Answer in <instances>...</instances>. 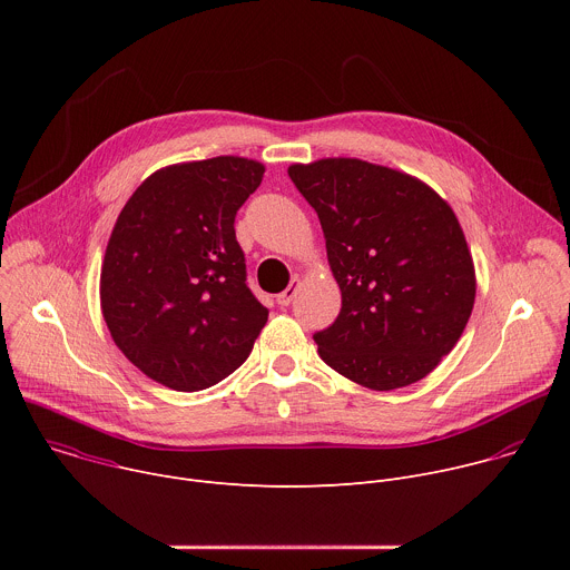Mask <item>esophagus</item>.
Returning <instances> with one entry per match:
<instances>
[{
  "label": "esophagus",
  "instance_id": "1",
  "mask_svg": "<svg viewBox=\"0 0 570 570\" xmlns=\"http://www.w3.org/2000/svg\"><path fill=\"white\" fill-rule=\"evenodd\" d=\"M297 288H299V279H293V282H291V286H288L284 293H279V295H277V304H279V306H288V304L293 302V297H295Z\"/></svg>",
  "mask_w": 570,
  "mask_h": 570
}]
</instances>
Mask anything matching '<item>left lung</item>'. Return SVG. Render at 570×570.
I'll list each match as a JSON object with an SVG mask.
<instances>
[{"instance_id":"8db88e82","label":"left lung","mask_w":570,"mask_h":570,"mask_svg":"<svg viewBox=\"0 0 570 570\" xmlns=\"http://www.w3.org/2000/svg\"><path fill=\"white\" fill-rule=\"evenodd\" d=\"M315 209L343 308L317 332L320 358L370 390L431 374L460 341L475 268L451 205L420 178L358 157L291 165Z\"/></svg>"}]
</instances>
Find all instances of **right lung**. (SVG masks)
Here are the masks:
<instances>
[{"label":"right lung","instance_id":"right-lung-1","mask_svg":"<svg viewBox=\"0 0 570 570\" xmlns=\"http://www.w3.org/2000/svg\"><path fill=\"white\" fill-rule=\"evenodd\" d=\"M257 159L218 155L150 174L112 227L101 311L115 345L148 379L205 390L243 365L268 320L234 234L262 185Z\"/></svg>","mask_w":570,"mask_h":570}]
</instances>
